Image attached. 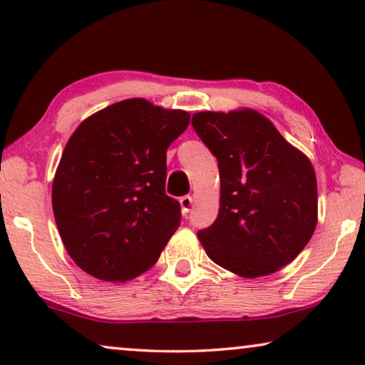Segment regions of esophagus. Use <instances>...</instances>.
Wrapping results in <instances>:
<instances>
[{"mask_svg": "<svg viewBox=\"0 0 365 365\" xmlns=\"http://www.w3.org/2000/svg\"><path fill=\"white\" fill-rule=\"evenodd\" d=\"M179 204H181L184 216H187V212L191 211V206H192V197L191 196H182L181 199H179Z\"/></svg>", "mask_w": 365, "mask_h": 365, "instance_id": "34e87169", "label": "esophagus"}]
</instances>
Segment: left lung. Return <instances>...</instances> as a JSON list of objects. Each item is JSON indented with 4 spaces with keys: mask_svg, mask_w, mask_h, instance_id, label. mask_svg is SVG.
<instances>
[{
    "mask_svg": "<svg viewBox=\"0 0 365 365\" xmlns=\"http://www.w3.org/2000/svg\"><path fill=\"white\" fill-rule=\"evenodd\" d=\"M192 128L217 158L221 179L217 219L197 232L209 259L249 279L294 261L317 224L309 158L249 108L196 113Z\"/></svg>",
    "mask_w": 365,
    "mask_h": 365,
    "instance_id": "8db88e82",
    "label": "left lung"
}]
</instances>
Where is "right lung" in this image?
I'll use <instances>...</instances> for the list:
<instances>
[{"mask_svg": "<svg viewBox=\"0 0 365 365\" xmlns=\"http://www.w3.org/2000/svg\"><path fill=\"white\" fill-rule=\"evenodd\" d=\"M191 114L124 99L94 113L64 148L53 212L74 262L89 276L124 282L151 269L181 224L164 192L166 151Z\"/></svg>", "mask_w": 365, "mask_h": 365, "instance_id": "add662e5", "label": "right lung"}]
</instances>
